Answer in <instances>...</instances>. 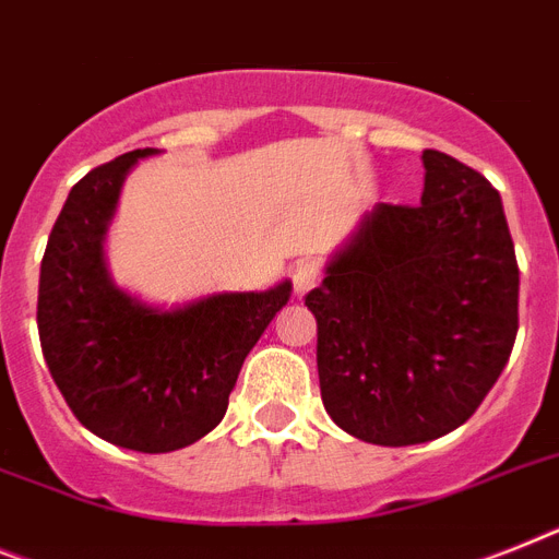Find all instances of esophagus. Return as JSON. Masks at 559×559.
<instances>
[{"label":"esophagus","instance_id":"34e87169","mask_svg":"<svg viewBox=\"0 0 559 559\" xmlns=\"http://www.w3.org/2000/svg\"><path fill=\"white\" fill-rule=\"evenodd\" d=\"M318 281H321V266H318V261H312V258H304V261H298V264L293 266L295 293H309Z\"/></svg>","mask_w":559,"mask_h":559}]
</instances>
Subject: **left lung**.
<instances>
[{"instance_id": "left-lung-1", "label": "left lung", "mask_w": 559, "mask_h": 559, "mask_svg": "<svg viewBox=\"0 0 559 559\" xmlns=\"http://www.w3.org/2000/svg\"><path fill=\"white\" fill-rule=\"evenodd\" d=\"M420 204H378L304 304L337 426L378 447L443 438L475 415L518 337L520 270L500 192L424 150Z\"/></svg>"}]
</instances>
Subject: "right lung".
Here are the masks:
<instances>
[{"label": "right lung", "instance_id": "1", "mask_svg": "<svg viewBox=\"0 0 559 559\" xmlns=\"http://www.w3.org/2000/svg\"><path fill=\"white\" fill-rule=\"evenodd\" d=\"M144 147L73 185L41 258V355L84 429L133 452H176L222 424L243 358L289 301V281L266 293L210 295L162 312L107 275L102 241L124 176Z\"/></svg>", "mask_w": 559, "mask_h": 559}]
</instances>
